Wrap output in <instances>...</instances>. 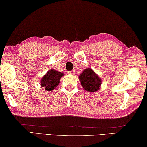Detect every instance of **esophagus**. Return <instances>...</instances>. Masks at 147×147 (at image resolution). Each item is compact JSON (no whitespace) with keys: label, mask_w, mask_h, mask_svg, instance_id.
Here are the masks:
<instances>
[{"label":"esophagus","mask_w":147,"mask_h":147,"mask_svg":"<svg viewBox=\"0 0 147 147\" xmlns=\"http://www.w3.org/2000/svg\"><path fill=\"white\" fill-rule=\"evenodd\" d=\"M75 74V72H74V71L69 72V74H71V75H73V74Z\"/></svg>","instance_id":"obj_1"}]
</instances>
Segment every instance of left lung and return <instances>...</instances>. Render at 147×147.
Masks as SVG:
<instances>
[{"label": "left lung", "instance_id": "8db88e82", "mask_svg": "<svg viewBox=\"0 0 147 147\" xmlns=\"http://www.w3.org/2000/svg\"><path fill=\"white\" fill-rule=\"evenodd\" d=\"M81 86L88 92H96L100 89L102 80L91 68H86L78 76Z\"/></svg>", "mask_w": 147, "mask_h": 147}]
</instances>
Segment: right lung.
Here are the masks:
<instances>
[{"mask_svg":"<svg viewBox=\"0 0 147 147\" xmlns=\"http://www.w3.org/2000/svg\"><path fill=\"white\" fill-rule=\"evenodd\" d=\"M64 76L63 73H61L55 69H50L40 80V85L46 91H53L59 85L60 79Z\"/></svg>","mask_w":147,"mask_h":147,"instance_id":"right-lung-1","label":"right lung"}]
</instances>
